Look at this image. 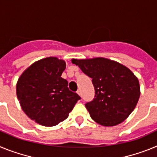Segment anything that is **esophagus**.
Instances as JSON below:
<instances>
[{"label": "esophagus", "mask_w": 157, "mask_h": 157, "mask_svg": "<svg viewBox=\"0 0 157 157\" xmlns=\"http://www.w3.org/2000/svg\"><path fill=\"white\" fill-rule=\"evenodd\" d=\"M77 94H78L79 96H82V93H81V90H77Z\"/></svg>", "instance_id": "1"}]
</instances>
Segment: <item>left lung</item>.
I'll list each match as a JSON object with an SVG mask.
<instances>
[{
  "label": "left lung",
  "instance_id": "obj_1",
  "mask_svg": "<svg viewBox=\"0 0 157 157\" xmlns=\"http://www.w3.org/2000/svg\"><path fill=\"white\" fill-rule=\"evenodd\" d=\"M71 62L92 78L95 96L86 108L93 120L105 127L124 121L135 109L141 94L139 81L134 73L107 58L72 59Z\"/></svg>",
  "mask_w": 157,
  "mask_h": 157
}]
</instances>
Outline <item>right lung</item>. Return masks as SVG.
I'll list each match as a JSON object with an SVG mask.
<instances>
[{
	"mask_svg": "<svg viewBox=\"0 0 157 157\" xmlns=\"http://www.w3.org/2000/svg\"><path fill=\"white\" fill-rule=\"evenodd\" d=\"M66 63L56 57H46L32 63L22 73L16 84V94L25 114L45 127H53L68 117L81 99L69 90L61 78Z\"/></svg>",
	"mask_w": 157,
	"mask_h": 157,
	"instance_id": "add662e5",
	"label": "right lung"
}]
</instances>
